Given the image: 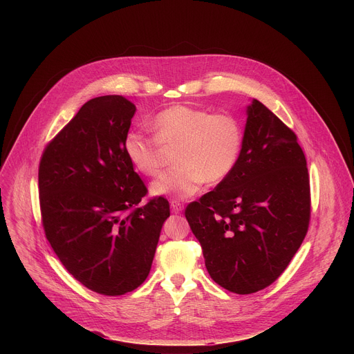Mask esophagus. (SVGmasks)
Listing matches in <instances>:
<instances>
[{"label":"esophagus","mask_w":354,"mask_h":354,"mask_svg":"<svg viewBox=\"0 0 354 354\" xmlns=\"http://www.w3.org/2000/svg\"><path fill=\"white\" fill-rule=\"evenodd\" d=\"M171 209H172L174 213L178 214V213H180L183 210V205L179 203V201H176V200H172L171 201Z\"/></svg>","instance_id":"esophagus-1"}]
</instances>
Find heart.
<instances>
[{
    "mask_svg": "<svg viewBox=\"0 0 354 354\" xmlns=\"http://www.w3.org/2000/svg\"><path fill=\"white\" fill-rule=\"evenodd\" d=\"M154 131L156 136L140 129L129 130L123 138V151L136 171L156 176L164 164V148L178 147V168L151 185V193L156 196H193L206 180L220 183L227 179L239 160L242 130L230 115L175 105L156 116Z\"/></svg>",
    "mask_w": 354,
    "mask_h": 354,
    "instance_id": "1",
    "label": "heart"
}]
</instances>
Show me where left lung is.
Segmentation results:
<instances>
[{
	"label": "left lung",
	"instance_id": "left-lung-1",
	"mask_svg": "<svg viewBox=\"0 0 354 354\" xmlns=\"http://www.w3.org/2000/svg\"><path fill=\"white\" fill-rule=\"evenodd\" d=\"M310 213L307 161L297 136L252 99L232 174L185 212L209 274L236 294L270 286L304 241Z\"/></svg>",
	"mask_w": 354,
	"mask_h": 354
}]
</instances>
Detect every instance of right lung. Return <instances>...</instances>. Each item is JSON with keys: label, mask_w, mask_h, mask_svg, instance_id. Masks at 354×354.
Listing matches in <instances>:
<instances>
[{"label": "right lung", "mask_w": 354, "mask_h": 354, "mask_svg": "<svg viewBox=\"0 0 354 354\" xmlns=\"http://www.w3.org/2000/svg\"><path fill=\"white\" fill-rule=\"evenodd\" d=\"M136 111L120 95L88 100L46 147L39 167L47 241L70 274L104 295L144 283L171 214L164 197L136 209L147 187L123 151Z\"/></svg>", "instance_id": "add662e5"}]
</instances>
